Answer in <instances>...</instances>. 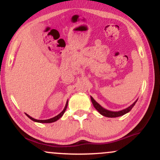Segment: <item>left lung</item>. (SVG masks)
Segmentation results:
<instances>
[{"label":"left lung","instance_id":"1","mask_svg":"<svg viewBox=\"0 0 160 160\" xmlns=\"http://www.w3.org/2000/svg\"><path fill=\"white\" fill-rule=\"evenodd\" d=\"M90 98H91L92 103L93 106H94V108H95V109L98 111V113H100V114H102V116H104V117H111V118L112 117H120V116H122V115L126 114V113H128V112L132 109V108L135 106V103H136L137 101H138V100H136L132 104H131L129 107L126 108V109L122 110V111H108V110L105 109V108H104L103 107H102V106H101L100 104H99L98 102H97L96 101H95L92 96H90Z\"/></svg>","mask_w":160,"mask_h":160}]
</instances>
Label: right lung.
Masks as SVG:
<instances>
[{"label": "right lung", "instance_id": "right-lung-1", "mask_svg": "<svg viewBox=\"0 0 160 160\" xmlns=\"http://www.w3.org/2000/svg\"><path fill=\"white\" fill-rule=\"evenodd\" d=\"M68 100H67V102H66V104H65V108L63 109V111H62L61 113H59V114H58L56 117H52V118H50V119H48V120H36V119L33 118V117H30L28 114H27V113H25L26 116L28 117L29 119H31V120L34 121V122H41V123H50V122H56L58 120V119H60L61 117L63 116L64 113H65L66 109H67V107H68Z\"/></svg>", "mask_w": 160, "mask_h": 160}]
</instances>
